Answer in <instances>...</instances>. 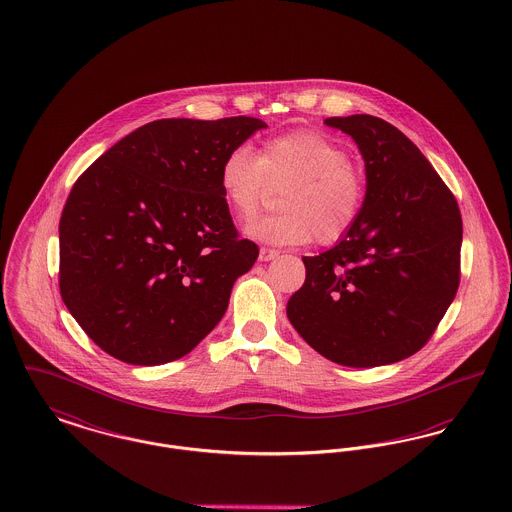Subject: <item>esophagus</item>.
I'll return each instance as SVG.
<instances>
[{
  "label": "esophagus",
  "mask_w": 512,
  "mask_h": 512,
  "mask_svg": "<svg viewBox=\"0 0 512 512\" xmlns=\"http://www.w3.org/2000/svg\"><path fill=\"white\" fill-rule=\"evenodd\" d=\"M278 255H280V251L269 249V247H261V251H259V259H261V261H272V259H276Z\"/></svg>",
  "instance_id": "obj_1"
}]
</instances>
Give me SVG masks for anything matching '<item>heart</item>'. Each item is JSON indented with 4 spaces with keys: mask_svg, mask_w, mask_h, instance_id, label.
Instances as JSON below:
<instances>
[{
    "mask_svg": "<svg viewBox=\"0 0 512 512\" xmlns=\"http://www.w3.org/2000/svg\"><path fill=\"white\" fill-rule=\"evenodd\" d=\"M218 178L228 207L240 220L261 209L269 185H285L278 197L284 211L245 226L251 238L271 245L342 240L367 203V178L352 164V152L321 131L276 137L257 156L236 147L224 156Z\"/></svg>",
    "mask_w": 512,
    "mask_h": 512,
    "instance_id": "1",
    "label": "heart"
}]
</instances>
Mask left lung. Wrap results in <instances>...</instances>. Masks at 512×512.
Returning <instances> with one entry per match:
<instances>
[{
    "instance_id": "left-lung-1",
    "label": "left lung",
    "mask_w": 512,
    "mask_h": 512,
    "mask_svg": "<svg viewBox=\"0 0 512 512\" xmlns=\"http://www.w3.org/2000/svg\"><path fill=\"white\" fill-rule=\"evenodd\" d=\"M365 160L367 203L332 249L303 257L286 313L327 360L377 367L421 350L460 284L458 203L420 149L389 121L327 118Z\"/></svg>"
}]
</instances>
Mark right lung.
Returning a JSON list of instances; mask_svg holds the SVG:
<instances>
[{
  "instance_id": "1",
  "label": "right lung",
  "mask_w": 512,
  "mask_h": 512,
  "mask_svg": "<svg viewBox=\"0 0 512 512\" xmlns=\"http://www.w3.org/2000/svg\"><path fill=\"white\" fill-rule=\"evenodd\" d=\"M265 121L156 120L75 181L60 220V292L116 360L160 365L189 354L224 317L259 247L241 240L220 164Z\"/></svg>"
}]
</instances>
